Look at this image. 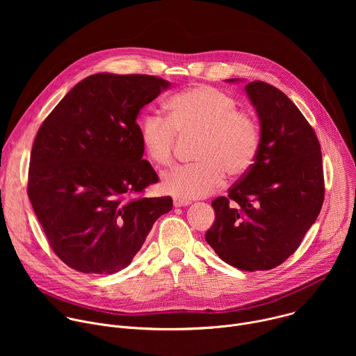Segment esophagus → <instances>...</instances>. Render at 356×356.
Returning a JSON list of instances; mask_svg holds the SVG:
<instances>
[{
  "instance_id": "esophagus-1",
  "label": "esophagus",
  "mask_w": 356,
  "mask_h": 356,
  "mask_svg": "<svg viewBox=\"0 0 356 356\" xmlns=\"http://www.w3.org/2000/svg\"><path fill=\"white\" fill-rule=\"evenodd\" d=\"M173 204H175V207H186V206L190 204V201H188V200H184V198L176 197V198L173 200Z\"/></svg>"
}]
</instances>
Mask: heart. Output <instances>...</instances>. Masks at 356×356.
Returning a JSON list of instances; mask_svg holds the SVG:
<instances>
[{
    "label": "heart",
    "mask_w": 356,
    "mask_h": 356,
    "mask_svg": "<svg viewBox=\"0 0 356 356\" xmlns=\"http://www.w3.org/2000/svg\"><path fill=\"white\" fill-rule=\"evenodd\" d=\"M169 118L150 113L140 122V142L156 166H170L176 132L198 136L195 163L176 168L162 177L163 191L179 198H201L224 181L245 176L261 149V125L252 111L236 108L238 101L211 86H195L168 101Z\"/></svg>",
    "instance_id": "b5f03b06"
}]
</instances>
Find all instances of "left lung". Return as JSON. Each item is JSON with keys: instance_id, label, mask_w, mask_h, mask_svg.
I'll use <instances>...</instances> for the list:
<instances>
[{"instance_id": "1", "label": "left lung", "mask_w": 356, "mask_h": 356, "mask_svg": "<svg viewBox=\"0 0 356 356\" xmlns=\"http://www.w3.org/2000/svg\"><path fill=\"white\" fill-rule=\"evenodd\" d=\"M245 91L259 117L261 149L228 195L213 200L206 241L225 264L257 272L282 265L316 222L324 173L318 138L293 101L259 80Z\"/></svg>"}]
</instances>
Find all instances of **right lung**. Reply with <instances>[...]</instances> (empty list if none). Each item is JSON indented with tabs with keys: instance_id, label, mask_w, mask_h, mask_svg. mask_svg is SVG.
<instances>
[{
	"instance_id": "1",
	"label": "right lung",
	"mask_w": 356,
	"mask_h": 356,
	"mask_svg": "<svg viewBox=\"0 0 356 356\" xmlns=\"http://www.w3.org/2000/svg\"><path fill=\"white\" fill-rule=\"evenodd\" d=\"M170 83L97 73L76 84L40 125L28 197L47 242L67 266L113 275L127 268L172 197H135L159 177L143 161L136 118Z\"/></svg>"
}]
</instances>
